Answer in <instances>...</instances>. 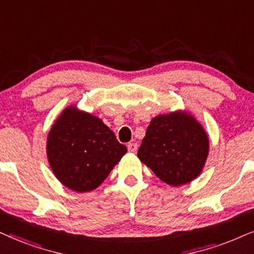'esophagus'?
Instances as JSON below:
<instances>
[{
  "label": "esophagus",
  "mask_w": 254,
  "mask_h": 254,
  "mask_svg": "<svg viewBox=\"0 0 254 254\" xmlns=\"http://www.w3.org/2000/svg\"><path fill=\"white\" fill-rule=\"evenodd\" d=\"M127 147H128V150H129L130 152H135L137 150L138 145H137V143H135V142H130V143H128Z\"/></svg>",
  "instance_id": "1"
}]
</instances>
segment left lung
Here are the masks:
<instances>
[{
  "label": "left lung",
  "mask_w": 254,
  "mask_h": 254,
  "mask_svg": "<svg viewBox=\"0 0 254 254\" xmlns=\"http://www.w3.org/2000/svg\"><path fill=\"white\" fill-rule=\"evenodd\" d=\"M209 152V138L186 111L152 118L137 151L140 161L170 186H182L200 176Z\"/></svg>",
  "instance_id": "left-lung-1"
}]
</instances>
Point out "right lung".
Returning a JSON list of instances; mask_svg holds the SVG:
<instances>
[{"label":"right lung","instance_id":"obj_1","mask_svg":"<svg viewBox=\"0 0 254 254\" xmlns=\"http://www.w3.org/2000/svg\"><path fill=\"white\" fill-rule=\"evenodd\" d=\"M47 159L59 182L78 193L96 190L127 152L102 119L70 105L47 136Z\"/></svg>","mask_w":254,"mask_h":254}]
</instances>
